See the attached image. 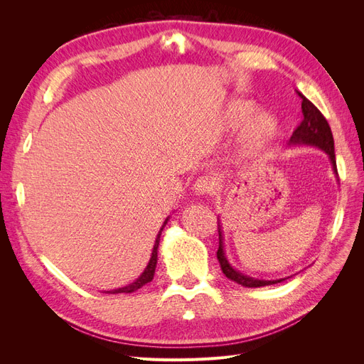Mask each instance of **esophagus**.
Listing matches in <instances>:
<instances>
[{
	"label": "esophagus",
	"instance_id": "obj_1",
	"mask_svg": "<svg viewBox=\"0 0 364 364\" xmlns=\"http://www.w3.org/2000/svg\"><path fill=\"white\" fill-rule=\"evenodd\" d=\"M217 188V181L211 176H202L196 181L194 183V193L199 196H206V194H213Z\"/></svg>",
	"mask_w": 364,
	"mask_h": 364
}]
</instances>
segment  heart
<instances>
[{"instance_id":"1","label":"heart","mask_w":364,"mask_h":364,"mask_svg":"<svg viewBox=\"0 0 364 364\" xmlns=\"http://www.w3.org/2000/svg\"><path fill=\"white\" fill-rule=\"evenodd\" d=\"M257 114L258 109L253 103L245 100L232 102L226 107L222 121H220V127L223 130L237 129L247 123V121L252 119ZM274 130H277V124H274L273 118L267 115H261L255 118V121L249 126L246 132V141L250 146L261 144V142H266L274 135Z\"/></svg>"}]
</instances>
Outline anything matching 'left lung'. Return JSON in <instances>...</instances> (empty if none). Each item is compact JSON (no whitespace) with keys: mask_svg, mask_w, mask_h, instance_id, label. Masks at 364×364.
<instances>
[{"mask_svg":"<svg viewBox=\"0 0 364 364\" xmlns=\"http://www.w3.org/2000/svg\"><path fill=\"white\" fill-rule=\"evenodd\" d=\"M302 100V115L304 119L302 123L296 127L293 132V135L290 138L289 144L293 146H299V144H306V146H314L322 149L326 155L329 156V161H331L333 170L337 174V165H336V153H334V138H333V132L331 127H329L326 118L322 115V112L308 100L305 95L301 92H297ZM217 259L220 262V267H222L225 277L230 281H234L243 287L249 289H257V287H266V285L272 284H278L284 279H274V281H264V279H255L250 278L247 274L241 273L235 270L232 266H230L229 261L226 259L225 255V249H223V230L222 226L218 223V250H217Z\"/></svg>","mask_w":364,"mask_h":364,"instance_id":"1","label":"left lung"}]
</instances>
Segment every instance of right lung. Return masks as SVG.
Here are the masks:
<instances>
[{
	"label": "right lung",
	"instance_id": "1",
	"mask_svg": "<svg viewBox=\"0 0 364 364\" xmlns=\"http://www.w3.org/2000/svg\"><path fill=\"white\" fill-rule=\"evenodd\" d=\"M168 218H170V217L165 218V222H164V225H162V228H161V230H159V234H158V237H156L155 246H153L150 261H149V264H147V267L144 269V272L141 273V277H139L136 281H134V282H132V284L126 285V287L115 289V290H111V291H105V293H111V294H117V293H134V291H136L138 289L144 287V285H146L147 282H150V281L153 279V274H155L156 262H158V247H159V240H161V234H162V229H164V226L167 225Z\"/></svg>",
	"mask_w": 364,
	"mask_h": 364
}]
</instances>
